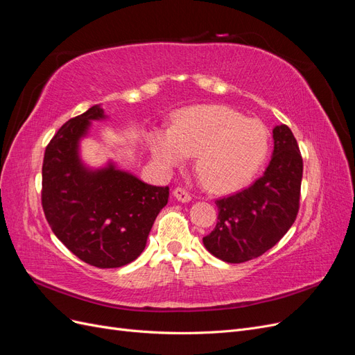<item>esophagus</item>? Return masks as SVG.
<instances>
[{"label":"esophagus","mask_w":355,"mask_h":355,"mask_svg":"<svg viewBox=\"0 0 355 355\" xmlns=\"http://www.w3.org/2000/svg\"><path fill=\"white\" fill-rule=\"evenodd\" d=\"M173 197H175L178 201H180V202H188V201H191V196L188 194V192H187L184 188H176V189L173 191Z\"/></svg>","instance_id":"esophagus-1"}]
</instances>
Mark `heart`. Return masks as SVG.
Instances as JSON below:
<instances>
[{
	"label": "heart",
	"instance_id": "heart-1",
	"mask_svg": "<svg viewBox=\"0 0 355 355\" xmlns=\"http://www.w3.org/2000/svg\"><path fill=\"white\" fill-rule=\"evenodd\" d=\"M157 163L175 168L196 157V171L207 189L231 192L244 187L261 168L270 149L266 127L223 105L180 112L170 130L149 135Z\"/></svg>",
	"mask_w": 355,
	"mask_h": 355
}]
</instances>
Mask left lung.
Masks as SVG:
<instances>
[{
  "mask_svg": "<svg viewBox=\"0 0 355 355\" xmlns=\"http://www.w3.org/2000/svg\"><path fill=\"white\" fill-rule=\"evenodd\" d=\"M272 139L274 151L265 173L249 188L216 201L218 223L202 243L223 262L241 263L263 254L296 219L302 157L287 125H277Z\"/></svg>",
  "mask_w": 355,
  "mask_h": 355,
  "instance_id": "1",
  "label": "left lung"
}]
</instances>
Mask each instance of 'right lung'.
<instances>
[{"instance_id":"right-lung-1","label":"right lung","mask_w":355,"mask_h":355,"mask_svg":"<svg viewBox=\"0 0 355 355\" xmlns=\"http://www.w3.org/2000/svg\"><path fill=\"white\" fill-rule=\"evenodd\" d=\"M102 105L63 124L46 148L42 209L56 237L85 263L118 268L137 259L146 245L168 187L145 184L112 159L90 167L81 141L92 121L106 120Z\"/></svg>"}]
</instances>
